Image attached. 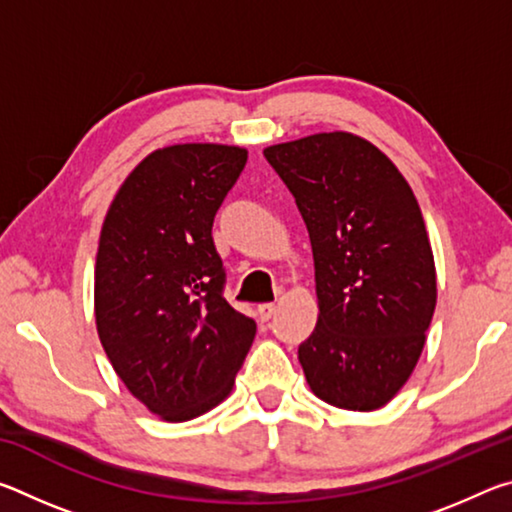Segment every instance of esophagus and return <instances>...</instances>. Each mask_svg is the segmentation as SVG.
<instances>
[{"mask_svg":"<svg viewBox=\"0 0 512 512\" xmlns=\"http://www.w3.org/2000/svg\"><path fill=\"white\" fill-rule=\"evenodd\" d=\"M257 314L266 323V320L275 314V302H262V305L257 307Z\"/></svg>","mask_w":512,"mask_h":512,"instance_id":"obj_1","label":"esophagus"}]
</instances>
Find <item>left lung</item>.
Here are the masks:
<instances>
[{
  "mask_svg": "<svg viewBox=\"0 0 512 512\" xmlns=\"http://www.w3.org/2000/svg\"><path fill=\"white\" fill-rule=\"evenodd\" d=\"M296 198L314 250L318 323L298 359L320 400L388 404L411 377L436 309L420 205L377 146L318 133L264 151Z\"/></svg>",
  "mask_w": 512,
  "mask_h": 512,
  "instance_id": "left-lung-1",
  "label": "left lung"
}]
</instances>
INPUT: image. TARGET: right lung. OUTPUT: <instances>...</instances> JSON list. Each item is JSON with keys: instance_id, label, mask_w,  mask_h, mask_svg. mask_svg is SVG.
Listing matches in <instances>:
<instances>
[{"instance_id": "1", "label": "right lung", "mask_w": 512, "mask_h": 512, "mask_svg": "<svg viewBox=\"0 0 512 512\" xmlns=\"http://www.w3.org/2000/svg\"><path fill=\"white\" fill-rule=\"evenodd\" d=\"M246 149L176 144L124 180L103 221L94 316L112 368L169 422L228 397L257 325L225 300L212 223Z\"/></svg>"}]
</instances>
